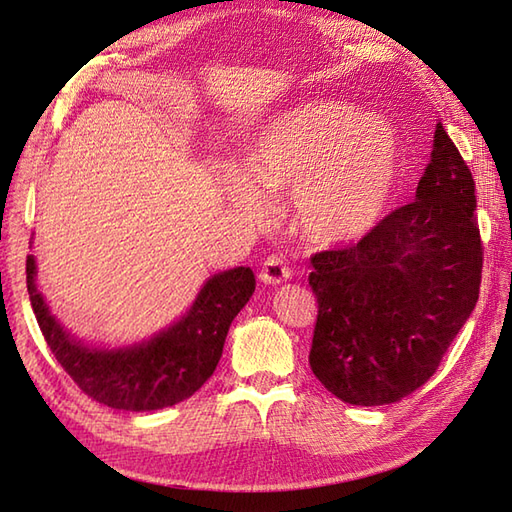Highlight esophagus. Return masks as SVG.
<instances>
[{"mask_svg":"<svg viewBox=\"0 0 512 512\" xmlns=\"http://www.w3.org/2000/svg\"><path fill=\"white\" fill-rule=\"evenodd\" d=\"M259 279H262L264 284L277 286V284H281V281L290 279V268L286 266L284 259H279L275 255L266 257L262 268H259Z\"/></svg>","mask_w":512,"mask_h":512,"instance_id":"34e87169","label":"esophagus"}]
</instances>
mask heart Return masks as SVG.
<instances>
[{
  "mask_svg": "<svg viewBox=\"0 0 512 512\" xmlns=\"http://www.w3.org/2000/svg\"><path fill=\"white\" fill-rule=\"evenodd\" d=\"M402 169L400 140L387 121L341 101L301 103L270 118L244 154L246 178L226 171V191L250 215L263 193L288 191L292 222L310 242L341 246L383 220Z\"/></svg>",
  "mask_w": 512,
  "mask_h": 512,
  "instance_id": "1",
  "label": "heart"
}]
</instances>
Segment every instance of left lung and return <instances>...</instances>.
<instances>
[{
	"instance_id": "1",
	"label": "left lung",
	"mask_w": 512,
	"mask_h": 512,
	"mask_svg": "<svg viewBox=\"0 0 512 512\" xmlns=\"http://www.w3.org/2000/svg\"><path fill=\"white\" fill-rule=\"evenodd\" d=\"M484 248L475 182L436 125L416 200L361 242L310 257L319 303L310 367L350 405L398 402L436 374L480 297Z\"/></svg>"
}]
</instances>
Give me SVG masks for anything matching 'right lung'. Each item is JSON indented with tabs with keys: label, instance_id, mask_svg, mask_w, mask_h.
I'll use <instances>...</instances> for the list:
<instances>
[{
	"label": "right lung",
	"instance_id": "1",
	"mask_svg": "<svg viewBox=\"0 0 512 512\" xmlns=\"http://www.w3.org/2000/svg\"><path fill=\"white\" fill-rule=\"evenodd\" d=\"M35 275V257L28 255V295L52 354L83 394L125 411H154L193 396L215 372L228 328L255 292L253 270H224L206 281L178 323L151 341L125 350H99L61 328L37 290Z\"/></svg>",
	"mask_w": 512,
	"mask_h": 512
}]
</instances>
